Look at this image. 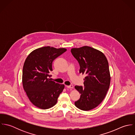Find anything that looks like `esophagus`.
I'll return each instance as SVG.
<instances>
[{"instance_id":"34e87169","label":"esophagus","mask_w":135,"mask_h":135,"mask_svg":"<svg viewBox=\"0 0 135 135\" xmlns=\"http://www.w3.org/2000/svg\"><path fill=\"white\" fill-rule=\"evenodd\" d=\"M66 87L68 88H71V89L73 88V86L72 85H69V86H66Z\"/></svg>"}]
</instances>
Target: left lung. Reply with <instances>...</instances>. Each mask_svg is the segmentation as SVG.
<instances>
[{
  "label": "left lung",
  "mask_w": 135,
  "mask_h": 135,
  "mask_svg": "<svg viewBox=\"0 0 135 135\" xmlns=\"http://www.w3.org/2000/svg\"><path fill=\"white\" fill-rule=\"evenodd\" d=\"M71 52L79 64V73L86 75L84 87L75 86L80 94L75 105L83 111L92 110L103 101L110 87L108 61L102 52L88 46L72 48Z\"/></svg>",
  "instance_id": "obj_1"
}]
</instances>
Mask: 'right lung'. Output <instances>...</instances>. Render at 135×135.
Masks as SVG:
<instances>
[{
	"label": "right lung",
	"instance_id": "1",
	"mask_svg": "<svg viewBox=\"0 0 135 135\" xmlns=\"http://www.w3.org/2000/svg\"><path fill=\"white\" fill-rule=\"evenodd\" d=\"M66 51L43 47L33 51L26 59L22 71L23 88L31 102L36 107L47 109L54 106L64 85L51 80L53 61Z\"/></svg>",
	"mask_w": 135,
	"mask_h": 135
}]
</instances>
